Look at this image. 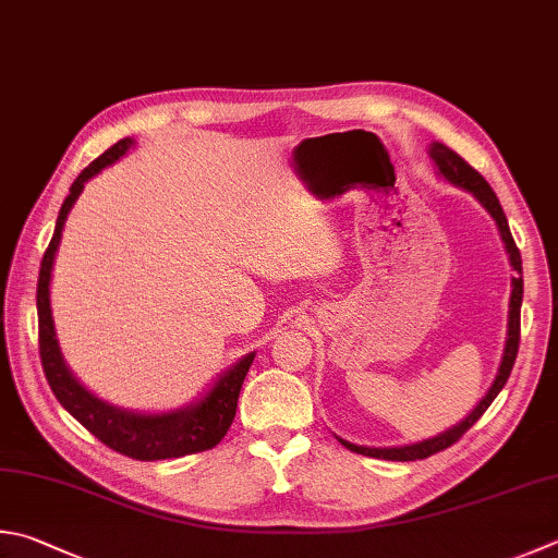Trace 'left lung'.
Here are the masks:
<instances>
[{"instance_id": "8db88e82", "label": "left lung", "mask_w": 558, "mask_h": 558, "mask_svg": "<svg viewBox=\"0 0 558 558\" xmlns=\"http://www.w3.org/2000/svg\"><path fill=\"white\" fill-rule=\"evenodd\" d=\"M429 157H433L435 165H437V172L445 177L449 184L466 189V192L474 194L481 206L486 208V211L496 220V226L500 230V238L502 243H506V250L510 255V265L512 269L518 271V277L512 279V293H510V318H508V340H506V352H502V360L498 366V374L493 378V384L488 388V393L481 398L478 405L471 410V413L461 420L459 425L449 427L447 433L437 435L433 439H423V442H415V445H405V447H360V445H352L347 442V439H340V442L350 449L356 451V454H364V457H374V459H388V461H415V459H427L437 454V451H442L447 447H451L457 442V439L466 433V429L476 423V420L486 413L488 405L496 401V396L502 391V386H506L508 376L512 372V364H514V356H518V347H520V306H522V259H520V250L514 245L512 233H510V226H508V218L502 214V206L498 202L496 192H493L490 184L483 180V177L471 167L464 157L457 155L451 148H447L445 143H433L429 145Z\"/></svg>"}]
</instances>
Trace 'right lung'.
I'll list each match as a JSON object with an SVG mask.
<instances>
[{"label":"right lung","instance_id":"1","mask_svg":"<svg viewBox=\"0 0 558 558\" xmlns=\"http://www.w3.org/2000/svg\"><path fill=\"white\" fill-rule=\"evenodd\" d=\"M133 143L135 141L131 138H123L111 145L107 153L99 155L89 167H84L82 174L72 182L68 198L60 206L56 233L50 238V245L46 250L44 262H40L38 275V347L40 362H44V372L52 393H56L60 405L65 408L77 423H82L99 442H104L113 451H119V454L138 461H157L214 449L220 439L226 437L228 427L235 417L240 388H243L245 374L252 360H255V352L245 354L243 360L235 362L228 372L220 374L218 381L211 386V391H208L198 403L170 410V413L153 415L133 413V410H123L101 401V398L87 391V388L77 381L65 360H62L56 323H52L50 311V271L62 238V226H65L72 204H75L77 196L82 194L84 182H89L94 174H99L104 170V167L113 165L121 155H125V150H129Z\"/></svg>","mask_w":558,"mask_h":558}]
</instances>
